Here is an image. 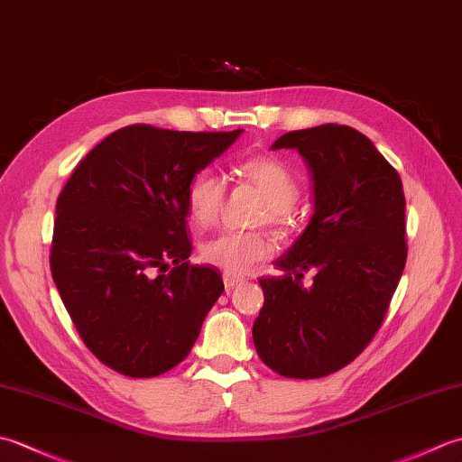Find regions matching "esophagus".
Masks as SVG:
<instances>
[{
	"instance_id": "34e87169",
	"label": "esophagus",
	"mask_w": 462,
	"mask_h": 462,
	"mask_svg": "<svg viewBox=\"0 0 462 462\" xmlns=\"http://www.w3.org/2000/svg\"><path fill=\"white\" fill-rule=\"evenodd\" d=\"M222 280H224L226 290L236 288V286H240V283L244 282L240 276H236V273H230V272H224V273H222Z\"/></svg>"
}]
</instances>
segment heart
Segmentation results:
<instances>
[{
  "mask_svg": "<svg viewBox=\"0 0 462 462\" xmlns=\"http://www.w3.org/2000/svg\"><path fill=\"white\" fill-rule=\"evenodd\" d=\"M242 182L252 184L263 200L256 222H268L280 234H288L298 218V186L291 172L273 156H250L236 169ZM226 202V182L210 171L196 174L186 190V210L199 228L218 222ZM276 246L263 230H228L200 244V258L206 263L230 273H244L258 262L270 258Z\"/></svg>",
  "mask_w": 462,
  "mask_h": 462,
  "instance_id": "obj_1",
  "label": "heart"
}]
</instances>
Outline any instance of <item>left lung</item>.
<instances>
[{"label":"left lung","mask_w":462,"mask_h":462,"mask_svg":"<svg viewBox=\"0 0 462 462\" xmlns=\"http://www.w3.org/2000/svg\"><path fill=\"white\" fill-rule=\"evenodd\" d=\"M313 174L308 228L262 278L252 337L260 359L291 379H316L356 359L379 331L407 262L405 194L397 171L365 134L319 125L282 134ZM306 271L314 283L303 289Z\"/></svg>","instance_id":"obj_1"}]
</instances>
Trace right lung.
Instances as JSON below:
<instances>
[{"mask_svg":"<svg viewBox=\"0 0 462 462\" xmlns=\"http://www.w3.org/2000/svg\"><path fill=\"white\" fill-rule=\"evenodd\" d=\"M240 133L125 126L59 194L53 282L85 346L116 373L156 377L179 365L224 291L218 270L189 262L186 190Z\"/></svg>","mask_w":462,"mask_h":462,"instance_id":"obj_1","label":"right lung"}]
</instances>
